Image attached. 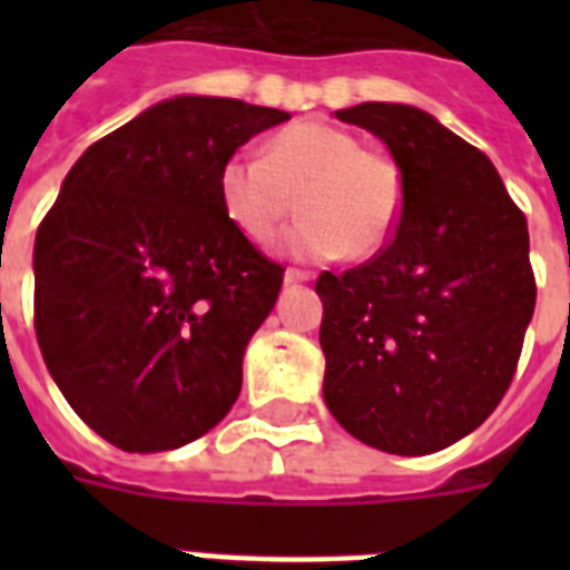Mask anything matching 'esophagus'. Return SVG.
<instances>
[{
  "instance_id": "obj_1",
  "label": "esophagus",
  "mask_w": 570,
  "mask_h": 570,
  "mask_svg": "<svg viewBox=\"0 0 570 570\" xmlns=\"http://www.w3.org/2000/svg\"><path fill=\"white\" fill-rule=\"evenodd\" d=\"M311 272L307 268H286L284 281L286 284H304V281H311Z\"/></svg>"
}]
</instances>
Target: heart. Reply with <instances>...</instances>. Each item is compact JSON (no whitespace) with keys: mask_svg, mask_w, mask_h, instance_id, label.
Returning a JSON list of instances; mask_svg holds the SVG:
<instances>
[{"mask_svg":"<svg viewBox=\"0 0 570 570\" xmlns=\"http://www.w3.org/2000/svg\"><path fill=\"white\" fill-rule=\"evenodd\" d=\"M224 215L254 245H268L302 206L286 236L295 257L373 259L387 248L405 209L396 159L325 120H298L268 138L266 156L236 150L218 168Z\"/></svg>","mask_w":570,"mask_h":570,"instance_id":"b5f03b06","label":"heart"}]
</instances>
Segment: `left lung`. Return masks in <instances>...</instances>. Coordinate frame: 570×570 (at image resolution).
I'll return each mask as SVG.
<instances>
[{
    "instance_id": "8db88e82",
    "label": "left lung",
    "mask_w": 570,
    "mask_h": 570,
    "mask_svg": "<svg viewBox=\"0 0 570 570\" xmlns=\"http://www.w3.org/2000/svg\"><path fill=\"white\" fill-rule=\"evenodd\" d=\"M337 118L387 145L405 209L379 257L316 281L325 405L375 450L438 452L514 379L535 311L527 218L491 159L432 115L361 102Z\"/></svg>"
}]
</instances>
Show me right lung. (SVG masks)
<instances>
[{
    "label": "right lung",
    "instance_id": "add662e5",
    "mask_svg": "<svg viewBox=\"0 0 570 570\" xmlns=\"http://www.w3.org/2000/svg\"><path fill=\"white\" fill-rule=\"evenodd\" d=\"M286 118L227 97L165 100L94 141L43 215L38 346L70 407L118 450H177L239 396L284 266L224 215L218 168Z\"/></svg>",
    "mask_w": 570,
    "mask_h": 570
}]
</instances>
